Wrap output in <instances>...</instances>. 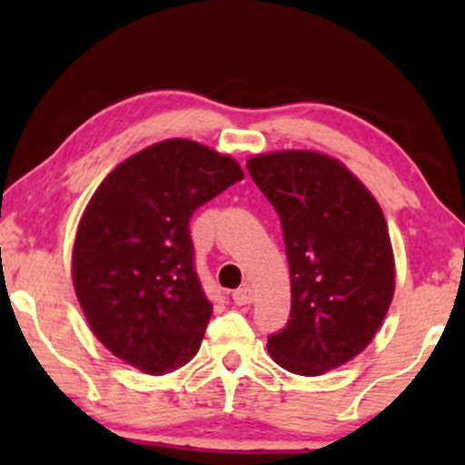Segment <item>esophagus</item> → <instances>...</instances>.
Instances as JSON below:
<instances>
[{
    "instance_id": "34e87169",
    "label": "esophagus",
    "mask_w": 465,
    "mask_h": 465,
    "mask_svg": "<svg viewBox=\"0 0 465 465\" xmlns=\"http://www.w3.org/2000/svg\"><path fill=\"white\" fill-rule=\"evenodd\" d=\"M232 301H234V304H239V307H243V304H250L253 301L252 288H247V285H243V288L234 290L232 292Z\"/></svg>"
}]
</instances>
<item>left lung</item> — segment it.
Returning a JSON list of instances; mask_svg holds the SVG:
<instances>
[{
    "label": "left lung",
    "mask_w": 465,
    "mask_h": 465,
    "mask_svg": "<svg viewBox=\"0 0 465 465\" xmlns=\"http://www.w3.org/2000/svg\"><path fill=\"white\" fill-rule=\"evenodd\" d=\"M252 180L282 220L292 311L269 353L315 377L364 351L393 296V253L379 203L334 158L307 150L258 154Z\"/></svg>",
    "instance_id": "1"
}]
</instances>
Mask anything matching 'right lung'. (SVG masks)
I'll use <instances>...</instances> for the list:
<instances>
[{
  "mask_svg": "<svg viewBox=\"0 0 465 465\" xmlns=\"http://www.w3.org/2000/svg\"><path fill=\"white\" fill-rule=\"evenodd\" d=\"M243 180L231 156L167 139L120 163L93 194L74 243V288L116 358L164 374L199 351L212 302L194 269L190 218Z\"/></svg>",
  "mask_w": 465,
  "mask_h": 465,
  "instance_id": "obj_1",
  "label": "right lung"
}]
</instances>
